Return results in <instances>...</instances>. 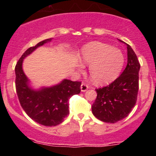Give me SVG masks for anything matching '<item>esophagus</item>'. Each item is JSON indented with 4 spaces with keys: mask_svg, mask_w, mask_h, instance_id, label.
I'll return each mask as SVG.
<instances>
[{
    "mask_svg": "<svg viewBox=\"0 0 156 156\" xmlns=\"http://www.w3.org/2000/svg\"><path fill=\"white\" fill-rule=\"evenodd\" d=\"M88 88H89V86H88L87 84H86V83H83L82 84H81V86H80V89H81V91H82V92L86 91Z\"/></svg>",
    "mask_w": 156,
    "mask_h": 156,
    "instance_id": "34e87169",
    "label": "esophagus"
}]
</instances>
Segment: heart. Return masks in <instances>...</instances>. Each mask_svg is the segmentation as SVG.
Masks as SVG:
<instances>
[{"label": "heart", "mask_w": 156, "mask_h": 156, "mask_svg": "<svg viewBox=\"0 0 156 156\" xmlns=\"http://www.w3.org/2000/svg\"><path fill=\"white\" fill-rule=\"evenodd\" d=\"M81 60L90 66V76L96 83H107L118 76L123 66V55L116 48L99 42H92L81 51ZM79 69L82 67L79 66Z\"/></svg>", "instance_id": "b5f03b06"}]
</instances>
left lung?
Wrapping results in <instances>:
<instances>
[{
	"label": "left lung",
	"instance_id": "obj_1",
	"mask_svg": "<svg viewBox=\"0 0 156 156\" xmlns=\"http://www.w3.org/2000/svg\"><path fill=\"white\" fill-rule=\"evenodd\" d=\"M124 44L127 47V64L125 69L108 86L95 89L97 98L92 105V112L103 122L115 123L124 119L137 102L140 65L131 47Z\"/></svg>",
	"mask_w": 156,
	"mask_h": 156
}]
</instances>
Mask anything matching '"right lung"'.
<instances>
[{"instance_id": "right-lung-1", "label": "right lung", "mask_w": 156, "mask_h": 156, "mask_svg": "<svg viewBox=\"0 0 156 156\" xmlns=\"http://www.w3.org/2000/svg\"><path fill=\"white\" fill-rule=\"evenodd\" d=\"M49 39L28 48L18 61L15 68L16 88L19 102L26 113L35 122L47 126H57L63 122L69 112V99L80 92L81 82L64 80L52 87L34 90L27 84V76L22 68L23 58L42 46Z\"/></svg>"}]
</instances>
